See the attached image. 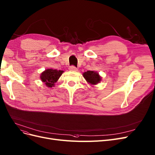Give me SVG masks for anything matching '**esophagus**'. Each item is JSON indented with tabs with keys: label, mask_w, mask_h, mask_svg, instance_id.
I'll return each mask as SVG.
<instances>
[{
	"label": "esophagus",
	"mask_w": 155,
	"mask_h": 155,
	"mask_svg": "<svg viewBox=\"0 0 155 155\" xmlns=\"http://www.w3.org/2000/svg\"><path fill=\"white\" fill-rule=\"evenodd\" d=\"M69 70L71 71H77L78 68H76L75 66L72 65L71 67H69Z\"/></svg>",
	"instance_id": "1"
}]
</instances>
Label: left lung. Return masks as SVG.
I'll return each mask as SVG.
<instances>
[{"mask_svg":"<svg viewBox=\"0 0 155 155\" xmlns=\"http://www.w3.org/2000/svg\"><path fill=\"white\" fill-rule=\"evenodd\" d=\"M83 77L87 80V82L92 84H95L99 83L101 80V78L98 74V73L94 71H88L85 72L83 74Z\"/></svg>","mask_w":155,"mask_h":155,"instance_id":"obj_1","label":"left lung"}]
</instances>
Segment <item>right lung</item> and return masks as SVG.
Instances as JSON below:
<instances>
[{"instance_id": "add662e5", "label": "right lung", "mask_w": 155, "mask_h": 155, "mask_svg": "<svg viewBox=\"0 0 155 155\" xmlns=\"http://www.w3.org/2000/svg\"><path fill=\"white\" fill-rule=\"evenodd\" d=\"M63 71L53 70V69H47L41 74L40 78L41 81L44 82L46 86L52 87L61 76Z\"/></svg>"}]
</instances>
